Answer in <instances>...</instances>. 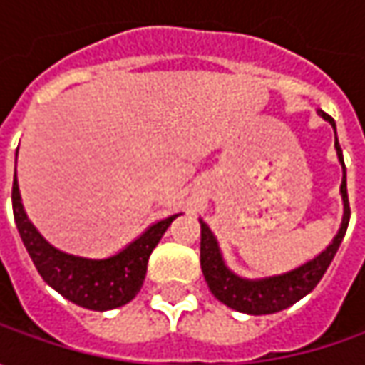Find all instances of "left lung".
Returning a JSON list of instances; mask_svg holds the SVG:
<instances>
[{
    "instance_id": "1",
    "label": "left lung",
    "mask_w": 365,
    "mask_h": 365,
    "mask_svg": "<svg viewBox=\"0 0 365 365\" xmlns=\"http://www.w3.org/2000/svg\"><path fill=\"white\" fill-rule=\"evenodd\" d=\"M319 115L325 121H329L335 130V121L325 111H319ZM335 150H337V158L341 162L344 168V180H341V199H344V219H341V227L337 235L317 258L309 259L307 264H302L299 268L290 270V272L278 274V276H266V278H242L237 274H233L221 256L217 240L213 232L209 230V225L201 219V270H203L205 280L209 284V290L213 292V297L227 304L230 309H235L240 313L247 315H272L282 309H288L290 304L301 301L302 297H307L313 288L319 284V280L323 278V274L327 272L331 259L335 258L339 245L344 242V235L347 232V223H349V201H347V176H345V162L341 148L337 142V132H335Z\"/></svg>"
}]
</instances>
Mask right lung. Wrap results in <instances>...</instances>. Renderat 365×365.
Here are the masks:
<instances>
[{
  "label": "right lung",
  "mask_w": 365,
  "mask_h": 365,
  "mask_svg": "<svg viewBox=\"0 0 365 365\" xmlns=\"http://www.w3.org/2000/svg\"><path fill=\"white\" fill-rule=\"evenodd\" d=\"M11 205L21 242L44 282L61 292L64 299L91 311H109L132 301L144 284L152 250L158 245L168 225L178 217L170 215L150 225L115 256L91 259L61 252L40 235L24 211L18 178H14Z\"/></svg>",
  "instance_id": "add662e5"
}]
</instances>
